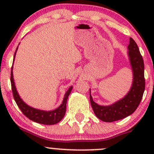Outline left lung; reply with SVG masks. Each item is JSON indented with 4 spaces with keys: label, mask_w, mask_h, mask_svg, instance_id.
Returning a JSON list of instances; mask_svg holds the SVG:
<instances>
[{
    "label": "left lung",
    "mask_w": 154,
    "mask_h": 154,
    "mask_svg": "<svg viewBox=\"0 0 154 154\" xmlns=\"http://www.w3.org/2000/svg\"><path fill=\"white\" fill-rule=\"evenodd\" d=\"M128 50V56L133 72V82L128 94L119 101L109 106H100L95 103L90 94V100L95 116L103 122H112L130 116L137 109L143 95V59L140 53L138 46L132 38H130Z\"/></svg>",
    "instance_id": "obj_1"
}]
</instances>
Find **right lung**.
Returning a JSON list of instances; mask_svg holds the SVG:
<instances>
[{
  "label": "right lung",
  "instance_id": "1",
  "mask_svg": "<svg viewBox=\"0 0 154 154\" xmlns=\"http://www.w3.org/2000/svg\"><path fill=\"white\" fill-rule=\"evenodd\" d=\"M16 50V52H17ZM16 52L14 54V60ZM13 66H11V89L12 93H13V96L14 98L16 103H17L18 107L20 109V110L22 111L24 115H25L26 117L29 118L32 121L35 122L37 123L43 124V125H55V124L59 122L63 117L65 115L66 109V101L68 96L69 95L70 93H71L72 86H71L67 91L66 92L63 98L62 103L61 104L59 107L56 109L55 110L53 111H43V110H39V109H34L26 104L20 98L18 93H17V89H16L14 82L13 78Z\"/></svg>",
  "mask_w": 154,
  "mask_h": 154
}]
</instances>
